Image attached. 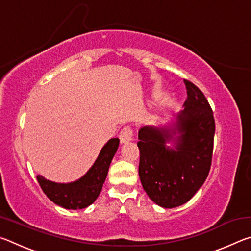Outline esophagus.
<instances>
[{"mask_svg":"<svg viewBox=\"0 0 251 251\" xmlns=\"http://www.w3.org/2000/svg\"><path fill=\"white\" fill-rule=\"evenodd\" d=\"M133 135H134V130H133V128H131L130 126L123 127V129L121 130V133H120L121 142L122 143H126V142L130 141L131 137H133Z\"/></svg>","mask_w":251,"mask_h":251,"instance_id":"esophagus-1","label":"esophagus"}]
</instances>
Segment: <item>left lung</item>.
I'll return each instance as SVG.
<instances>
[{"label": "left lung", "instance_id": "8db88e82", "mask_svg": "<svg viewBox=\"0 0 251 251\" xmlns=\"http://www.w3.org/2000/svg\"><path fill=\"white\" fill-rule=\"evenodd\" d=\"M184 80L185 109L175 128L146 126L138 131L139 178L148 197L164 208L180 206L197 193L209 174L214 151V113L203 93ZM176 131L180 136L174 151L164 144Z\"/></svg>", "mask_w": 251, "mask_h": 251}]
</instances>
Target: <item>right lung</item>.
I'll list each match as a JSON object with an SVG mask.
<instances>
[{
	"label": "right lung",
	"instance_id": "1",
	"mask_svg": "<svg viewBox=\"0 0 251 251\" xmlns=\"http://www.w3.org/2000/svg\"><path fill=\"white\" fill-rule=\"evenodd\" d=\"M120 145V139L112 138L101 148L99 157L86 175L71 184H57L37 176L42 190L54 203L66 209H83L96 201L107 176L108 168Z\"/></svg>",
	"mask_w": 251,
	"mask_h": 251
}]
</instances>
